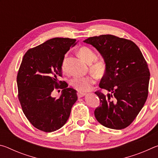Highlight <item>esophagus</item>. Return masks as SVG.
<instances>
[{
	"mask_svg": "<svg viewBox=\"0 0 158 158\" xmlns=\"http://www.w3.org/2000/svg\"><path fill=\"white\" fill-rule=\"evenodd\" d=\"M85 95H86V93H83V92H78V93H77V96H78L79 98L84 97V96Z\"/></svg>",
	"mask_w": 158,
	"mask_h": 158,
	"instance_id": "esophagus-1",
	"label": "esophagus"
}]
</instances>
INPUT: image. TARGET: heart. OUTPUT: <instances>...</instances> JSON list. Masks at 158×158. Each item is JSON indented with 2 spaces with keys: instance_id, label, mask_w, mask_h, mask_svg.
<instances>
[{
  "instance_id": "b5f03b06",
  "label": "heart",
  "mask_w": 158,
  "mask_h": 158,
  "mask_svg": "<svg viewBox=\"0 0 158 158\" xmlns=\"http://www.w3.org/2000/svg\"><path fill=\"white\" fill-rule=\"evenodd\" d=\"M78 54L83 60L90 65V70L98 77H102L106 71V64L102 59H95L96 55L90 48L88 47H81L78 49ZM66 56L63 60L61 68L64 72L65 70ZM95 79L93 77H74L70 81V84L74 89L80 92L89 91L92 89L95 84Z\"/></svg>"
}]
</instances>
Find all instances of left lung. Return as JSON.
I'll list each match as a JSON object with an SVG mask.
<instances>
[{"label": "left lung", "mask_w": 158, "mask_h": 158, "mask_svg": "<svg viewBox=\"0 0 158 158\" xmlns=\"http://www.w3.org/2000/svg\"><path fill=\"white\" fill-rule=\"evenodd\" d=\"M84 42L94 47L106 64L100 88L108 93L95 92L100 100L94 112L96 119L108 128L124 129L135 119L148 97L150 72L146 61L129 40L102 35Z\"/></svg>", "instance_id": "left-lung-1"}]
</instances>
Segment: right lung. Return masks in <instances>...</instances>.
<instances>
[{
    "label": "right lung",
    "mask_w": 158,
    "mask_h": 158,
    "mask_svg": "<svg viewBox=\"0 0 158 158\" xmlns=\"http://www.w3.org/2000/svg\"><path fill=\"white\" fill-rule=\"evenodd\" d=\"M76 44L75 39L55 37L30 49L23 56L17 77L18 98L26 117L43 132L62 127L77 100V90L58 80L62 77L65 54ZM54 88L63 89L58 99L51 96Z\"/></svg>",
    "instance_id": "1"
}]
</instances>
